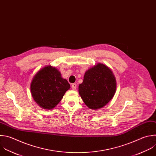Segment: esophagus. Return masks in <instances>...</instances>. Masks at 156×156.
<instances>
[{"instance_id":"obj_1","label":"esophagus","mask_w":156,"mask_h":156,"mask_svg":"<svg viewBox=\"0 0 156 156\" xmlns=\"http://www.w3.org/2000/svg\"><path fill=\"white\" fill-rule=\"evenodd\" d=\"M72 88L73 90H76V84H75V83L72 84Z\"/></svg>"}]
</instances>
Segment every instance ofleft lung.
<instances>
[{"instance_id":"left-lung-1","label":"left lung","mask_w":156,"mask_h":156,"mask_svg":"<svg viewBox=\"0 0 156 156\" xmlns=\"http://www.w3.org/2000/svg\"><path fill=\"white\" fill-rule=\"evenodd\" d=\"M116 90V80L113 72L100 63L85 72L83 81L78 86L80 95L91 110L104 107L113 98Z\"/></svg>"}]
</instances>
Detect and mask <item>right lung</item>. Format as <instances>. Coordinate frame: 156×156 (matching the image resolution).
<instances>
[{
  "mask_svg": "<svg viewBox=\"0 0 156 156\" xmlns=\"http://www.w3.org/2000/svg\"><path fill=\"white\" fill-rule=\"evenodd\" d=\"M70 88V84L62 78L59 70L51 66L39 70L30 83V92L34 100L45 110L55 108Z\"/></svg>",
  "mask_w": 156,
  "mask_h": 156,
  "instance_id": "1",
  "label": "right lung"
}]
</instances>
